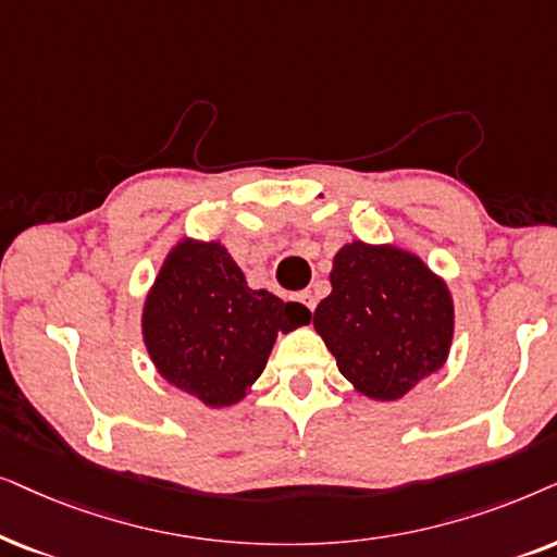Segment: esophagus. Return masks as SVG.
<instances>
[{
  "label": "esophagus",
  "mask_w": 557,
  "mask_h": 557,
  "mask_svg": "<svg viewBox=\"0 0 557 557\" xmlns=\"http://www.w3.org/2000/svg\"><path fill=\"white\" fill-rule=\"evenodd\" d=\"M298 300L302 302V306H306V308L310 310V313H313V310H315V295H313V293H310V290H302V293L298 295Z\"/></svg>",
  "instance_id": "esophagus-1"
}]
</instances>
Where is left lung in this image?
<instances>
[{"mask_svg":"<svg viewBox=\"0 0 557 557\" xmlns=\"http://www.w3.org/2000/svg\"><path fill=\"white\" fill-rule=\"evenodd\" d=\"M454 295L410 249L346 242L333 255L331 295L313 329L356 392L395 403L448 361Z\"/></svg>","mask_w":557,"mask_h":557,"instance_id":"obj_1","label":"left lung"}]
</instances>
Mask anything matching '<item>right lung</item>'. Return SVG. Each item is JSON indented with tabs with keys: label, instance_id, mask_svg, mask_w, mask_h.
Instances as JSON below:
<instances>
[{
	"label": "right lung",
	"instance_id": "1",
	"mask_svg": "<svg viewBox=\"0 0 557 557\" xmlns=\"http://www.w3.org/2000/svg\"><path fill=\"white\" fill-rule=\"evenodd\" d=\"M308 323L306 306L249 287L224 244L193 236L173 244L143 306V341L158 374L211 410L242 403L277 333Z\"/></svg>",
	"mask_w": 557,
	"mask_h": 557
}]
</instances>
